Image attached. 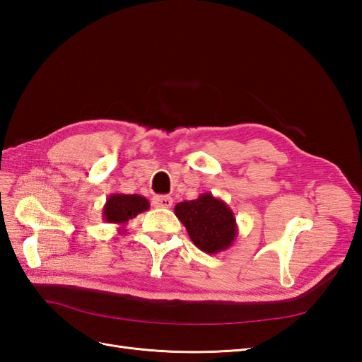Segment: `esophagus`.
<instances>
[{
    "label": "esophagus",
    "mask_w": 362,
    "mask_h": 362,
    "mask_svg": "<svg viewBox=\"0 0 362 362\" xmlns=\"http://www.w3.org/2000/svg\"><path fill=\"white\" fill-rule=\"evenodd\" d=\"M172 202L173 199L170 198V196H154L152 198V205H154L156 208H170L172 206Z\"/></svg>",
    "instance_id": "34e87169"
}]
</instances>
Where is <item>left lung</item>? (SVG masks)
<instances>
[{"instance_id":"1","label":"left lung","mask_w":362,"mask_h":362,"mask_svg":"<svg viewBox=\"0 0 362 362\" xmlns=\"http://www.w3.org/2000/svg\"><path fill=\"white\" fill-rule=\"evenodd\" d=\"M175 216L187 229L192 242L206 254L226 250L238 234L231 208L211 193L175 205Z\"/></svg>"}]
</instances>
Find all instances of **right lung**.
I'll use <instances>...</instances> for the list:
<instances>
[{
    "label": "right lung",
    "instance_id": "add662e5",
    "mask_svg": "<svg viewBox=\"0 0 362 362\" xmlns=\"http://www.w3.org/2000/svg\"><path fill=\"white\" fill-rule=\"evenodd\" d=\"M146 210H149V201L145 196L113 193L108 196L103 208V218L107 223L125 225L131 218ZM120 233H124L122 228L119 229V234Z\"/></svg>",
    "mask_w": 362,
    "mask_h": 362
}]
</instances>
